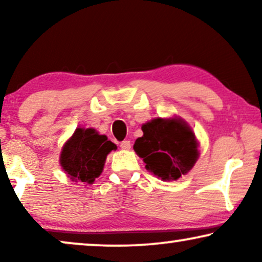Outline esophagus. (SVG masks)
Here are the masks:
<instances>
[{
	"label": "esophagus",
	"mask_w": 262,
	"mask_h": 262,
	"mask_svg": "<svg viewBox=\"0 0 262 262\" xmlns=\"http://www.w3.org/2000/svg\"><path fill=\"white\" fill-rule=\"evenodd\" d=\"M120 148L123 150H130L131 142L130 141H123L120 143Z\"/></svg>",
	"instance_id": "esophagus-1"
}]
</instances>
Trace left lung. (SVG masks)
I'll return each mask as SVG.
<instances>
[{"mask_svg": "<svg viewBox=\"0 0 262 262\" xmlns=\"http://www.w3.org/2000/svg\"><path fill=\"white\" fill-rule=\"evenodd\" d=\"M134 149L145 168L163 181L178 180L192 169L199 157L198 142L181 118H156L142 126Z\"/></svg>", "mask_w": 262, "mask_h": 262, "instance_id": "obj_1", "label": "left lung"}]
</instances>
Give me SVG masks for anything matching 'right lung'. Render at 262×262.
<instances>
[{
    "label": "right lung",
    "instance_id": "add662e5",
    "mask_svg": "<svg viewBox=\"0 0 262 262\" xmlns=\"http://www.w3.org/2000/svg\"><path fill=\"white\" fill-rule=\"evenodd\" d=\"M116 149L105 135L94 128L78 127L64 144L59 162L73 181L93 184L102 173L107 155Z\"/></svg>",
    "mask_w": 262,
    "mask_h": 262
}]
</instances>
